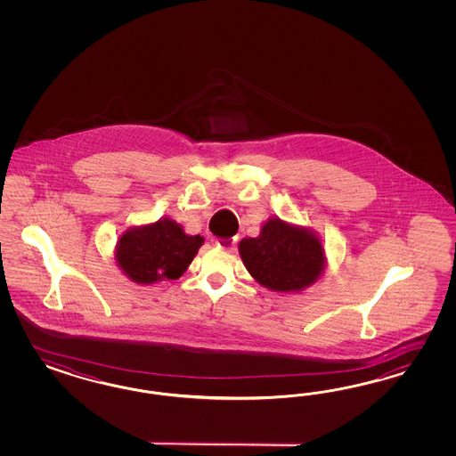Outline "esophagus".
Masks as SVG:
<instances>
[{
  "label": "esophagus",
  "mask_w": 456,
  "mask_h": 456,
  "mask_svg": "<svg viewBox=\"0 0 456 456\" xmlns=\"http://www.w3.org/2000/svg\"><path fill=\"white\" fill-rule=\"evenodd\" d=\"M237 244V237H229V239H217L216 246L217 248H225V250H234Z\"/></svg>",
  "instance_id": "34e87169"
}]
</instances>
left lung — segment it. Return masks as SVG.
<instances>
[{
  "label": "left lung",
  "instance_id": "8db88e82",
  "mask_svg": "<svg viewBox=\"0 0 456 456\" xmlns=\"http://www.w3.org/2000/svg\"><path fill=\"white\" fill-rule=\"evenodd\" d=\"M239 254L248 274L264 288L277 292L309 288L326 265L318 235L277 217L264 224L259 237L242 239Z\"/></svg>",
  "mask_w": 456,
  "mask_h": 456
}]
</instances>
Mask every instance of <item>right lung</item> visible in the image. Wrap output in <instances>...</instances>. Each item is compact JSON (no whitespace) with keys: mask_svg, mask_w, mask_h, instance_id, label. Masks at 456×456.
Instances as JSON below:
<instances>
[{"mask_svg":"<svg viewBox=\"0 0 456 456\" xmlns=\"http://www.w3.org/2000/svg\"><path fill=\"white\" fill-rule=\"evenodd\" d=\"M204 237L183 232L172 219L128 229L117 242L115 261L137 284L179 279L192 263Z\"/></svg>","mask_w":456,"mask_h":456,"instance_id":"obj_1","label":"right lung"}]
</instances>
